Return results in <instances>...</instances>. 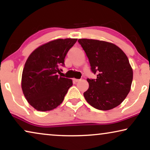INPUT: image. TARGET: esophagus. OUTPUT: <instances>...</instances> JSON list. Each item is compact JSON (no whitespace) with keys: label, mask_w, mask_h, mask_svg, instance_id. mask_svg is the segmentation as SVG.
Listing matches in <instances>:
<instances>
[{"label":"esophagus","mask_w":150,"mask_h":150,"mask_svg":"<svg viewBox=\"0 0 150 150\" xmlns=\"http://www.w3.org/2000/svg\"><path fill=\"white\" fill-rule=\"evenodd\" d=\"M81 80L80 79H73V81L74 82V83H78V82H79Z\"/></svg>","instance_id":"obj_1"}]
</instances>
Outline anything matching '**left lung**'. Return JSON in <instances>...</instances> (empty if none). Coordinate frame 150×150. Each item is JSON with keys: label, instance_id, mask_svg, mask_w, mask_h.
<instances>
[{"label": "left lung", "instance_id": "left-lung-1", "mask_svg": "<svg viewBox=\"0 0 150 150\" xmlns=\"http://www.w3.org/2000/svg\"><path fill=\"white\" fill-rule=\"evenodd\" d=\"M96 79H87L89 89L83 95L96 109L107 110L120 105L128 96L133 71L126 54L116 45L104 41L80 39Z\"/></svg>", "mask_w": 150, "mask_h": 150}]
</instances>
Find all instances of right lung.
Masks as SVG:
<instances>
[{
    "label": "right lung",
    "instance_id": "obj_1",
    "mask_svg": "<svg viewBox=\"0 0 150 150\" xmlns=\"http://www.w3.org/2000/svg\"><path fill=\"white\" fill-rule=\"evenodd\" d=\"M77 39H59L35 49L26 60L22 76V89L28 103L36 110L47 111L62 103L71 79L59 76L67 52Z\"/></svg>",
    "mask_w": 150,
    "mask_h": 150
}]
</instances>
